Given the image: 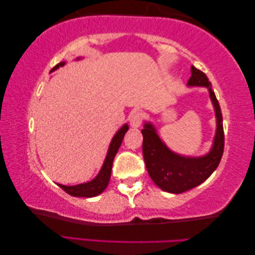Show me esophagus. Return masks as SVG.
<instances>
[{
	"mask_svg": "<svg viewBox=\"0 0 255 255\" xmlns=\"http://www.w3.org/2000/svg\"><path fill=\"white\" fill-rule=\"evenodd\" d=\"M129 123H131V127L138 128L142 123V114L136 111L132 112L131 116H129Z\"/></svg>",
	"mask_w": 255,
	"mask_h": 255,
	"instance_id": "34e87169",
	"label": "esophagus"
}]
</instances>
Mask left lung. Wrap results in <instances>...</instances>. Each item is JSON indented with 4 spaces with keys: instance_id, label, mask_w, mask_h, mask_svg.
I'll return each instance as SVG.
<instances>
[{
    "instance_id": "1",
    "label": "left lung",
    "mask_w": 255,
    "mask_h": 255,
    "mask_svg": "<svg viewBox=\"0 0 255 255\" xmlns=\"http://www.w3.org/2000/svg\"><path fill=\"white\" fill-rule=\"evenodd\" d=\"M187 86L205 87L209 91L217 120L216 135L209 152L204 156H184L167 147L150 122H145L142 129L143 156L149 177L160 189L170 194L185 193L209 178L219 165L225 147L220 106L208 77L191 66V77Z\"/></svg>"
}]
</instances>
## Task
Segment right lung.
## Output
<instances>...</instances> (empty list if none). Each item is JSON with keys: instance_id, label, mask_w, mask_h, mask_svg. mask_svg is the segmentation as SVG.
Wrapping results in <instances>:
<instances>
[{"instance_id": "add662e5", "label": "right lung", "mask_w": 255, "mask_h": 255, "mask_svg": "<svg viewBox=\"0 0 255 255\" xmlns=\"http://www.w3.org/2000/svg\"><path fill=\"white\" fill-rule=\"evenodd\" d=\"M77 59H80V58H77ZM65 64H66L65 61L59 62V64H57L54 68L50 70V72L57 70L59 67H62ZM128 126L126 123L116 134H114V136L110 143V146H109V149H108L105 163H103L100 171H99V174L92 180L87 181V183H84V184L75 185V186H65L61 184H57V185H58L61 189H64L67 194H69L74 197H86V198H90V197H96L98 195H100L102 191L107 188L109 181H110L113 159L116 157V154L118 153L119 148L121 146L124 135H126V133L128 132Z\"/></svg>"}]
</instances>
